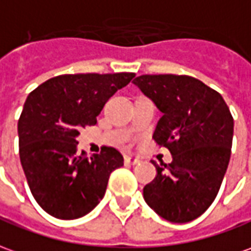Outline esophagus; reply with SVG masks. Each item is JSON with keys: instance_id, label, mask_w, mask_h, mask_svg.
I'll use <instances>...</instances> for the list:
<instances>
[{"instance_id": "esophagus-1", "label": "esophagus", "mask_w": 251, "mask_h": 251, "mask_svg": "<svg viewBox=\"0 0 251 251\" xmlns=\"http://www.w3.org/2000/svg\"><path fill=\"white\" fill-rule=\"evenodd\" d=\"M138 159L137 157H133V156H125V164L127 166H134V164H137Z\"/></svg>"}]
</instances>
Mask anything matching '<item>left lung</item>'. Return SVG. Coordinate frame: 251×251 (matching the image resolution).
Returning <instances> with one entry per match:
<instances>
[{"label": "left lung", "instance_id": "obj_1", "mask_svg": "<svg viewBox=\"0 0 251 251\" xmlns=\"http://www.w3.org/2000/svg\"><path fill=\"white\" fill-rule=\"evenodd\" d=\"M134 85L163 114L153 140L168 148L170 164L152 160L157 175L144 200L163 219L187 223L216 199L227 171L234 120L222 95L190 76L143 75Z\"/></svg>", "mask_w": 251, "mask_h": 251}]
</instances>
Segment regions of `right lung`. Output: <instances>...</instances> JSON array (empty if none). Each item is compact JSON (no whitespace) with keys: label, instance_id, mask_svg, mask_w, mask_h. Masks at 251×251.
I'll return each mask as SVG.
<instances>
[{"label":"right lung","instance_id":"1","mask_svg":"<svg viewBox=\"0 0 251 251\" xmlns=\"http://www.w3.org/2000/svg\"><path fill=\"white\" fill-rule=\"evenodd\" d=\"M134 73L62 75L34 89L17 124L19 153L31 193L49 215L73 220L103 199L108 178L124 166L111 147L87 157L77 152L80 129L96 124L106 101Z\"/></svg>","mask_w":251,"mask_h":251}]
</instances>
